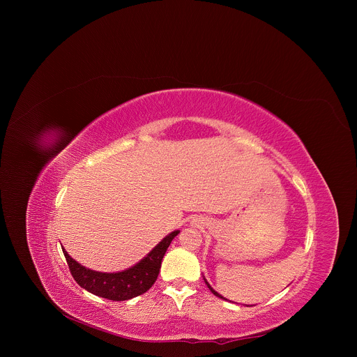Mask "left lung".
<instances>
[{"label":"left lung","mask_w":357,"mask_h":357,"mask_svg":"<svg viewBox=\"0 0 357 357\" xmlns=\"http://www.w3.org/2000/svg\"><path fill=\"white\" fill-rule=\"evenodd\" d=\"M206 284H207V287H208V289H210V291H211V293H213V294H214V296H217V297H218V298H224V297H222V296H220V294H218V293H217V291H214V290H213V289H211V286H210V284H208V283H207V282H206ZM224 300H225V298H224Z\"/></svg>","instance_id":"8db88e82"}]
</instances>
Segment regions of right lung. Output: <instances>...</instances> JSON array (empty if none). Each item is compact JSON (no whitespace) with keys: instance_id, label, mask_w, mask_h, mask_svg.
Returning a JSON list of instances; mask_svg holds the SVG:
<instances>
[{"instance_id":"1","label":"right lung","mask_w":357,"mask_h":357,"mask_svg":"<svg viewBox=\"0 0 357 357\" xmlns=\"http://www.w3.org/2000/svg\"><path fill=\"white\" fill-rule=\"evenodd\" d=\"M180 231L169 234L150 255L135 266L116 273H102L86 269L73 259L63 249L66 261L74 280L89 293L111 301H126L142 296L153 287L162 264V258L169 245Z\"/></svg>"}]
</instances>
